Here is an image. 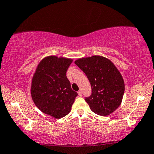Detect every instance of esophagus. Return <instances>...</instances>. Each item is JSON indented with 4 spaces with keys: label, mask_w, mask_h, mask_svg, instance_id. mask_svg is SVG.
Returning a JSON list of instances; mask_svg holds the SVG:
<instances>
[{
    "label": "esophagus",
    "mask_w": 154,
    "mask_h": 154,
    "mask_svg": "<svg viewBox=\"0 0 154 154\" xmlns=\"http://www.w3.org/2000/svg\"><path fill=\"white\" fill-rule=\"evenodd\" d=\"M78 95H79V96H82V91H79L77 92Z\"/></svg>",
    "instance_id": "obj_1"
}]
</instances>
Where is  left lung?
Returning <instances> with one entry per match:
<instances>
[{
  "label": "left lung",
  "instance_id": "left-lung-1",
  "mask_svg": "<svg viewBox=\"0 0 154 154\" xmlns=\"http://www.w3.org/2000/svg\"><path fill=\"white\" fill-rule=\"evenodd\" d=\"M75 63L89 80L92 94L86 98L90 109L100 116L113 113L122 102L125 84L119 70L109 58L99 55L79 58Z\"/></svg>",
  "mask_w": 154,
  "mask_h": 154
}]
</instances>
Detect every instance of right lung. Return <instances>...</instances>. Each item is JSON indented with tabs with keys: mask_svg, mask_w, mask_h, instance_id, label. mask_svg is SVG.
<instances>
[{
	"mask_svg": "<svg viewBox=\"0 0 154 154\" xmlns=\"http://www.w3.org/2000/svg\"><path fill=\"white\" fill-rule=\"evenodd\" d=\"M72 60L63 56H46L39 63L32 77L31 94L34 104L43 113L55 119L69 114L77 96L66 77Z\"/></svg>",
	"mask_w": 154,
	"mask_h": 154,
	"instance_id": "obj_1",
	"label": "right lung"
}]
</instances>
